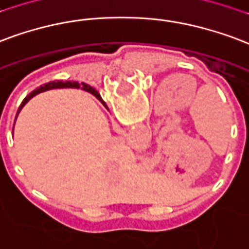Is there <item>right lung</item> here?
Here are the masks:
<instances>
[{
  "label": "right lung",
  "mask_w": 249,
  "mask_h": 249,
  "mask_svg": "<svg viewBox=\"0 0 249 249\" xmlns=\"http://www.w3.org/2000/svg\"><path fill=\"white\" fill-rule=\"evenodd\" d=\"M82 86H83V88H84V91L91 92L92 95H95V96H96L97 99H99V100H100L101 103H103V100H101V96H100V95H99V92H97L96 89H93V88H92V87H89V86H87V84H83V83H82ZM64 87L79 88V83L78 82H50V83H47V84H45V86H40L39 88H36V91L31 92L30 95H29V96H27L26 99H25V100L22 101L21 107L18 108V112H17V115L19 113V110L22 109V107L25 106L27 101L30 100L31 97L36 96V93H39V92H43V91H47V89H53V88H64ZM103 104H104V103H103ZM16 119H17V117H16Z\"/></svg>",
  "instance_id": "obj_1"
}]
</instances>
